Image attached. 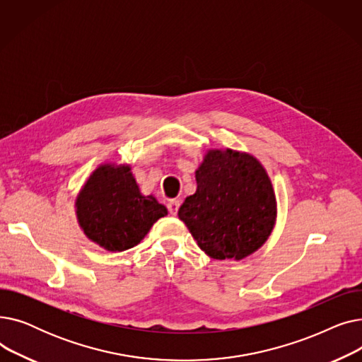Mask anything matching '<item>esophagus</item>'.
Wrapping results in <instances>:
<instances>
[{"instance_id":"1","label":"esophagus","mask_w":362,"mask_h":362,"mask_svg":"<svg viewBox=\"0 0 362 362\" xmlns=\"http://www.w3.org/2000/svg\"><path fill=\"white\" fill-rule=\"evenodd\" d=\"M182 201L180 199H171L168 204H167V208H168V213L171 216H176L177 211H179V206H180Z\"/></svg>"}]
</instances>
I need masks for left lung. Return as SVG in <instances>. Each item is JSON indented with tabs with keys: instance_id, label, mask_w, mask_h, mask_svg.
<instances>
[{
	"instance_id": "1",
	"label": "left lung",
	"mask_w": 362,
	"mask_h": 362,
	"mask_svg": "<svg viewBox=\"0 0 362 362\" xmlns=\"http://www.w3.org/2000/svg\"><path fill=\"white\" fill-rule=\"evenodd\" d=\"M197 191L179 218L199 248L214 259L240 261L270 238L277 201L267 170L250 152L208 149L195 170Z\"/></svg>"
}]
</instances>
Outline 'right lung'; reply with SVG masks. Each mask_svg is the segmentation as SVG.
<instances>
[{
	"label": "right lung",
	"instance_id": "add662e5",
	"mask_svg": "<svg viewBox=\"0 0 362 362\" xmlns=\"http://www.w3.org/2000/svg\"><path fill=\"white\" fill-rule=\"evenodd\" d=\"M85 236L108 252L136 246L167 208L154 195H142L130 164L104 163L85 180L74 199Z\"/></svg>",
	"mask_w": 362,
	"mask_h": 362
}]
</instances>
